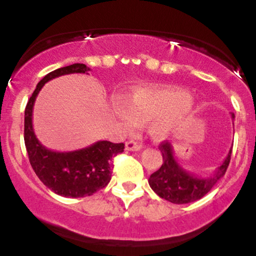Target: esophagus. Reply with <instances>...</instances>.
<instances>
[{
  "label": "esophagus",
  "mask_w": 256,
  "mask_h": 256,
  "mask_svg": "<svg viewBox=\"0 0 256 256\" xmlns=\"http://www.w3.org/2000/svg\"><path fill=\"white\" fill-rule=\"evenodd\" d=\"M125 147L128 151H140L142 148V144L135 142V141H128V142L125 144Z\"/></svg>",
  "instance_id": "34e87169"
}]
</instances>
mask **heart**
Returning a JSON list of instances; mask_svg holds the SVG:
<instances>
[{"instance_id": "obj_1", "label": "heart", "mask_w": 256, "mask_h": 256, "mask_svg": "<svg viewBox=\"0 0 256 256\" xmlns=\"http://www.w3.org/2000/svg\"><path fill=\"white\" fill-rule=\"evenodd\" d=\"M112 112L126 128L148 120L150 132L166 138L190 120L194 104L190 92L180 88H138L125 100L116 99Z\"/></svg>"}]
</instances>
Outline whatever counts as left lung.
Listing matches in <instances>:
<instances>
[{"label": "left lung", "mask_w": 256, "mask_h": 256, "mask_svg": "<svg viewBox=\"0 0 256 256\" xmlns=\"http://www.w3.org/2000/svg\"><path fill=\"white\" fill-rule=\"evenodd\" d=\"M232 112V120H234ZM233 147V146H232ZM161 150L164 164L148 178L150 187L156 194L174 204H186L200 200L216 186V183L226 174L230 162L232 148L226 154L223 164L216 170L213 176L198 177L186 171L177 162L174 154V147L168 142H162L158 147Z\"/></svg>", "instance_id": "obj_1"}]
</instances>
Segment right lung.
<instances>
[{"label":"right lung","mask_w":256,"mask_h":256,"mask_svg":"<svg viewBox=\"0 0 256 256\" xmlns=\"http://www.w3.org/2000/svg\"><path fill=\"white\" fill-rule=\"evenodd\" d=\"M89 70L85 64L76 63L50 72L38 82L24 110V144L30 166L43 184L62 197H86L106 187L112 180V158L125 148L124 144L98 141L76 151L58 152L43 146L36 136L33 106L46 82L66 74H88Z\"/></svg>","instance_id":"1"}]
</instances>
